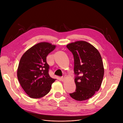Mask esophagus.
Wrapping results in <instances>:
<instances>
[{"label":"esophagus","instance_id":"34e87169","mask_svg":"<svg viewBox=\"0 0 123 123\" xmlns=\"http://www.w3.org/2000/svg\"><path fill=\"white\" fill-rule=\"evenodd\" d=\"M65 80V76H62V77H61V80H62V81H64V80Z\"/></svg>","mask_w":123,"mask_h":123}]
</instances>
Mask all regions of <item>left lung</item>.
Returning a JSON list of instances; mask_svg holds the SVG:
<instances>
[{
  "instance_id": "8db88e82",
  "label": "left lung",
  "mask_w": 123,
  "mask_h": 123,
  "mask_svg": "<svg viewBox=\"0 0 123 123\" xmlns=\"http://www.w3.org/2000/svg\"><path fill=\"white\" fill-rule=\"evenodd\" d=\"M67 48L74 57L75 91L71 97L79 101L88 99L99 90L104 75L102 58L98 51L85 41L69 43Z\"/></svg>"
}]
</instances>
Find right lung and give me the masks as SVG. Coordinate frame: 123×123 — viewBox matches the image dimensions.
Here are the masks:
<instances>
[{
	"label": "right lung",
	"mask_w": 123,
	"mask_h": 123,
	"mask_svg": "<svg viewBox=\"0 0 123 123\" xmlns=\"http://www.w3.org/2000/svg\"><path fill=\"white\" fill-rule=\"evenodd\" d=\"M55 45L39 43L28 49L22 56L17 69V78L30 98H39L49 93L56 79L49 74V66L46 57Z\"/></svg>",
	"instance_id": "add662e5"
}]
</instances>
